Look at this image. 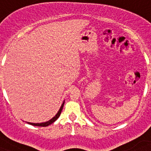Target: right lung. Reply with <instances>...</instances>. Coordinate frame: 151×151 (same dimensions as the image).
<instances>
[{"label": "right lung", "mask_w": 151, "mask_h": 151, "mask_svg": "<svg viewBox=\"0 0 151 151\" xmlns=\"http://www.w3.org/2000/svg\"><path fill=\"white\" fill-rule=\"evenodd\" d=\"M64 103H65V101H63V104L61 105V106H60V108H59V111L57 112L56 114L55 115L54 117H52V119H50L49 121H48V122H41V123H31V122H27V123H28V124H32V125H34V126H43V127L48 126L49 124H52L53 122H55V121H56V120L59 118V117L60 116V114H61L62 110H63V108Z\"/></svg>", "instance_id": "add662e5"}]
</instances>
